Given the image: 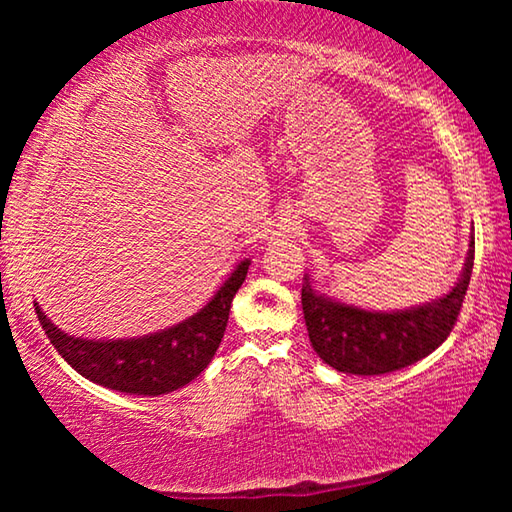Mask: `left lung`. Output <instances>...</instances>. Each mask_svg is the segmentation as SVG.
<instances>
[{
    "mask_svg": "<svg viewBox=\"0 0 512 512\" xmlns=\"http://www.w3.org/2000/svg\"><path fill=\"white\" fill-rule=\"evenodd\" d=\"M474 266V237L463 273L443 298L400 311H368L345 305L302 284L309 341L327 366L348 375H384L420 361L443 343L461 314Z\"/></svg>",
    "mask_w": 512,
    "mask_h": 512,
    "instance_id": "left-lung-1",
    "label": "left lung"
}]
</instances>
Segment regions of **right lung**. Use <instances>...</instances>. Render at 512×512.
<instances>
[{
	"label": "right lung",
	"instance_id": "obj_1",
	"mask_svg": "<svg viewBox=\"0 0 512 512\" xmlns=\"http://www.w3.org/2000/svg\"><path fill=\"white\" fill-rule=\"evenodd\" d=\"M248 266L250 259L239 262L212 300L194 316L137 339H81L51 323L38 302L36 314L60 357L79 375L110 391L158 397L187 386L210 366L228 325L232 298L244 284Z\"/></svg>",
	"mask_w": 512,
	"mask_h": 512
}]
</instances>
